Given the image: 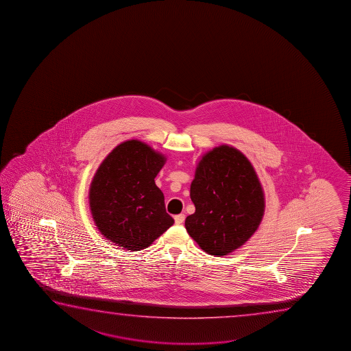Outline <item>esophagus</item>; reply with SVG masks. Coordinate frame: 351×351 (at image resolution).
<instances>
[{"label": "esophagus", "instance_id": "obj_1", "mask_svg": "<svg viewBox=\"0 0 351 351\" xmlns=\"http://www.w3.org/2000/svg\"><path fill=\"white\" fill-rule=\"evenodd\" d=\"M184 218H186V216H184L183 213H181V215H176V216H175V223H176L178 226H181L183 221H184Z\"/></svg>", "mask_w": 351, "mask_h": 351}]
</instances>
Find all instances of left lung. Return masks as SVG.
Segmentation results:
<instances>
[{"label":"left lung","mask_w":351,"mask_h":351,"mask_svg":"<svg viewBox=\"0 0 351 351\" xmlns=\"http://www.w3.org/2000/svg\"><path fill=\"white\" fill-rule=\"evenodd\" d=\"M191 199L195 212L184 221L188 234L216 256L245 245L264 216V192L253 165L228 145L215 147L199 162Z\"/></svg>","instance_id":"obj_1"}]
</instances>
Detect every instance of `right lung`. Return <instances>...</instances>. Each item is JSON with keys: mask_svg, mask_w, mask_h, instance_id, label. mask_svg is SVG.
I'll return each instance as SVG.
<instances>
[{"mask_svg": "<svg viewBox=\"0 0 351 351\" xmlns=\"http://www.w3.org/2000/svg\"><path fill=\"white\" fill-rule=\"evenodd\" d=\"M163 154L139 140L116 146L92 180L88 200L101 235L128 250L147 248L173 224L156 183Z\"/></svg>", "mask_w": 351, "mask_h": 351, "instance_id": "1", "label": "right lung"}]
</instances>
